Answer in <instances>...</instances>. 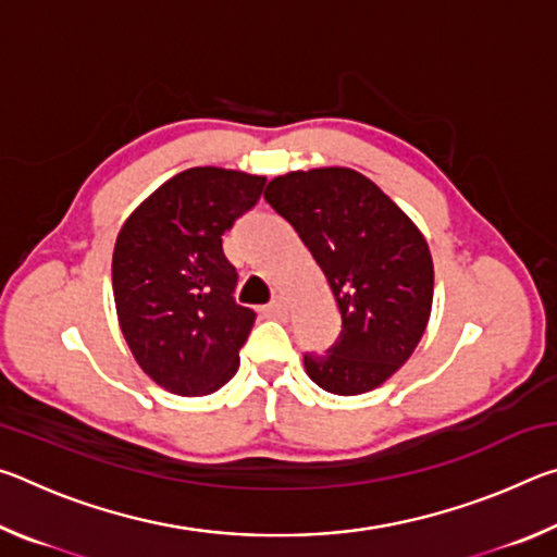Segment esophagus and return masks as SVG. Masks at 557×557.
<instances>
[{"label": "esophagus", "mask_w": 557, "mask_h": 557, "mask_svg": "<svg viewBox=\"0 0 557 557\" xmlns=\"http://www.w3.org/2000/svg\"><path fill=\"white\" fill-rule=\"evenodd\" d=\"M265 314H268V317H272V319H282V317L287 314V305H285V301H282L280 297H277V299H272L270 305L265 307Z\"/></svg>", "instance_id": "obj_1"}]
</instances>
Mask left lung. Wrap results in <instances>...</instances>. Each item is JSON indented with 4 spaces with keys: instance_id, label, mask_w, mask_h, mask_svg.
I'll list each match as a JSON object with an SVG mask.
<instances>
[{
    "instance_id": "1",
    "label": "left lung",
    "mask_w": 557,
    "mask_h": 557,
    "mask_svg": "<svg viewBox=\"0 0 557 557\" xmlns=\"http://www.w3.org/2000/svg\"><path fill=\"white\" fill-rule=\"evenodd\" d=\"M265 201L299 233L342 314L336 342L305 354L307 375L334 395L379 388L408 361L430 319L435 272L422 233L354 169L277 176Z\"/></svg>"
}]
</instances>
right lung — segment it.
Wrapping results in <instances>:
<instances>
[{
  "label": "right lung",
  "instance_id": "right-lung-1",
  "mask_svg": "<svg viewBox=\"0 0 557 557\" xmlns=\"http://www.w3.org/2000/svg\"><path fill=\"white\" fill-rule=\"evenodd\" d=\"M265 176L196 166L129 215L112 252L122 334L137 363L176 395H209L240 363L256 312L235 301L223 233L260 201Z\"/></svg>",
  "mask_w": 557,
  "mask_h": 557
}]
</instances>
